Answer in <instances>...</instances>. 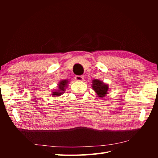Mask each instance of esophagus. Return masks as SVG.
<instances>
[{
    "label": "esophagus",
    "instance_id": "esophagus-1",
    "mask_svg": "<svg viewBox=\"0 0 158 158\" xmlns=\"http://www.w3.org/2000/svg\"><path fill=\"white\" fill-rule=\"evenodd\" d=\"M75 79H76V81H82L83 79H84V77L83 75H76Z\"/></svg>",
    "mask_w": 158,
    "mask_h": 158
}]
</instances>
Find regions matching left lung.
Here are the masks:
<instances>
[{"instance_id": "8db88e82", "label": "left lung", "mask_w": 158, "mask_h": 158, "mask_svg": "<svg viewBox=\"0 0 158 158\" xmlns=\"http://www.w3.org/2000/svg\"><path fill=\"white\" fill-rule=\"evenodd\" d=\"M92 83V87L96 95L98 96L99 98H105L108 94L109 85L98 79H94Z\"/></svg>"}]
</instances>
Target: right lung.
I'll return each mask as SVG.
<instances>
[{
    "label": "right lung",
    "instance_id": "right-lung-1",
    "mask_svg": "<svg viewBox=\"0 0 158 158\" xmlns=\"http://www.w3.org/2000/svg\"><path fill=\"white\" fill-rule=\"evenodd\" d=\"M69 81H68L67 79L64 80H62L60 81L58 83V89L56 91H53L52 92V96H60V95H62V94L64 92L66 88H67V85H68Z\"/></svg>",
    "mask_w": 158,
    "mask_h": 158
}]
</instances>
